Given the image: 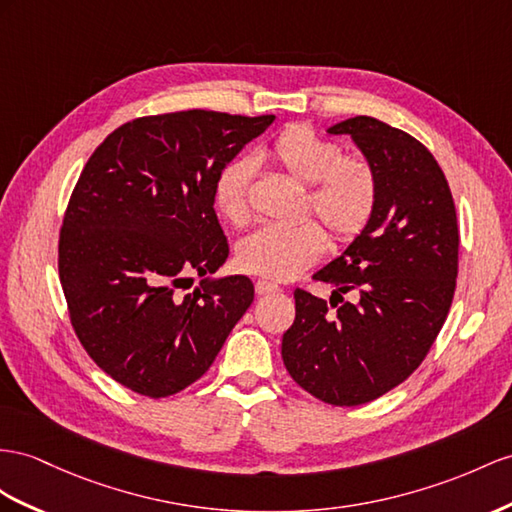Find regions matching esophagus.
I'll list each match as a JSON object with an SVG mask.
<instances>
[{
  "label": "esophagus",
  "mask_w": 512,
  "mask_h": 512,
  "mask_svg": "<svg viewBox=\"0 0 512 512\" xmlns=\"http://www.w3.org/2000/svg\"><path fill=\"white\" fill-rule=\"evenodd\" d=\"M255 292H257L259 296H266V294H277V292H281V287H279V285H274V283H270V281L259 279V281L255 283Z\"/></svg>",
  "instance_id": "1"
}]
</instances>
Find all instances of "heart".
Listing matches in <instances>:
<instances>
[{"label":"heart","mask_w":512,"mask_h":512,"mask_svg":"<svg viewBox=\"0 0 512 512\" xmlns=\"http://www.w3.org/2000/svg\"><path fill=\"white\" fill-rule=\"evenodd\" d=\"M270 160L287 175L307 183L305 212L316 214L335 244H348L368 227L378 203V175L368 157L344 153L342 144L309 125H290L274 138ZM255 164L235 157L214 179L218 214L242 227L251 218V181ZM326 248V235L316 220L294 225H266L238 246V266L270 281H287L316 264Z\"/></svg>","instance_id":"obj_1"}]
</instances>
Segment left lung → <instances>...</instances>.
Returning <instances> with one entry per match:
<instances>
[{
    "instance_id": "1",
    "label": "left lung",
    "mask_w": 512,
    "mask_h": 512,
    "mask_svg": "<svg viewBox=\"0 0 512 512\" xmlns=\"http://www.w3.org/2000/svg\"><path fill=\"white\" fill-rule=\"evenodd\" d=\"M378 175L368 227L313 274L329 303L298 290L281 355L294 381L333 406L368 404L404 383L448 318L458 274V225L441 166L422 142L372 116L337 123ZM348 293L350 301H344Z\"/></svg>"
}]
</instances>
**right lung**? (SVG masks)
Instances as JSON below:
<instances>
[{
    "label": "right lung",
    "mask_w": 512,
    "mask_h": 512,
    "mask_svg": "<svg viewBox=\"0 0 512 512\" xmlns=\"http://www.w3.org/2000/svg\"><path fill=\"white\" fill-rule=\"evenodd\" d=\"M272 114L183 110L116 127L90 155L62 218L58 272L80 344L116 383L168 398L209 370L251 307L248 277L214 274L229 242L214 212L218 170Z\"/></svg>",
    "instance_id": "obj_1"
}]
</instances>
